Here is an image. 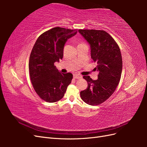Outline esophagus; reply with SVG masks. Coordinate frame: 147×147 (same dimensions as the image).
<instances>
[{"mask_svg":"<svg viewBox=\"0 0 147 147\" xmlns=\"http://www.w3.org/2000/svg\"><path fill=\"white\" fill-rule=\"evenodd\" d=\"M74 78H76V79H80V78H82V76L80 75H78V74H74Z\"/></svg>","mask_w":147,"mask_h":147,"instance_id":"esophagus-1","label":"esophagus"}]
</instances>
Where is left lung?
<instances>
[{
  "instance_id": "left-lung-1",
  "label": "left lung",
  "mask_w": 147,
  "mask_h": 147,
  "mask_svg": "<svg viewBox=\"0 0 147 147\" xmlns=\"http://www.w3.org/2000/svg\"><path fill=\"white\" fill-rule=\"evenodd\" d=\"M90 44L91 56L97 63L98 79L83 76L88 82L85 90L80 92L82 99L91 105L103 103L113 94L119 84L122 72V57L117 42L104 30L79 29Z\"/></svg>"
}]
</instances>
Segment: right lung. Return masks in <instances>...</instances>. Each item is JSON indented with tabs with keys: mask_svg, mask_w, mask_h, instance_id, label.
<instances>
[{
	"mask_svg": "<svg viewBox=\"0 0 147 147\" xmlns=\"http://www.w3.org/2000/svg\"><path fill=\"white\" fill-rule=\"evenodd\" d=\"M77 33V29L54 28L40 35L34 44L29 62L30 78L35 92L46 102L61 99L72 82V74L61 73L54 64L63 59L65 42Z\"/></svg>",
	"mask_w": 147,
	"mask_h": 147,
	"instance_id": "add662e5",
	"label": "right lung"
}]
</instances>
